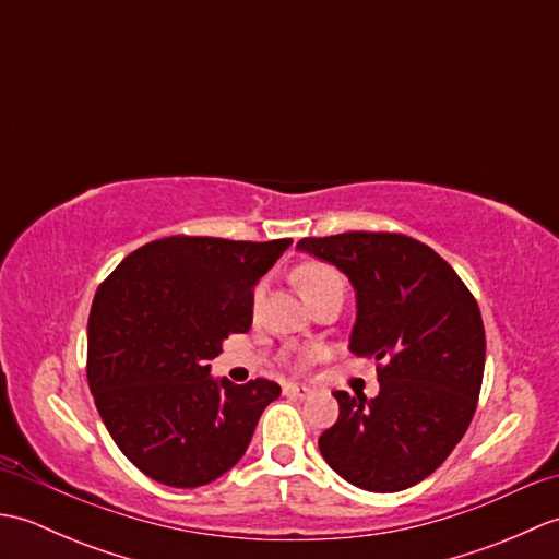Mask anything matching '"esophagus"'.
<instances>
[{
  "instance_id": "1",
  "label": "esophagus",
  "mask_w": 559,
  "mask_h": 559,
  "mask_svg": "<svg viewBox=\"0 0 559 559\" xmlns=\"http://www.w3.org/2000/svg\"><path fill=\"white\" fill-rule=\"evenodd\" d=\"M283 391H286V396H293V399H310L312 396V389L305 386V384H286L283 386Z\"/></svg>"
}]
</instances>
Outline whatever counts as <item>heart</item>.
Masks as SVG:
<instances>
[{
  "label": "heart",
  "instance_id": "1",
  "mask_svg": "<svg viewBox=\"0 0 559 559\" xmlns=\"http://www.w3.org/2000/svg\"><path fill=\"white\" fill-rule=\"evenodd\" d=\"M295 281H298L305 298L319 288L331 286V283H343L338 273L324 264H305L302 269H298V273H295Z\"/></svg>",
  "mask_w": 559,
  "mask_h": 559
}]
</instances>
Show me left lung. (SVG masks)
Instances as JSON below:
<instances>
[{"label":"left lung","instance_id":"1","mask_svg":"<svg viewBox=\"0 0 559 559\" xmlns=\"http://www.w3.org/2000/svg\"><path fill=\"white\" fill-rule=\"evenodd\" d=\"M298 252L350 281L348 348L382 362L374 399L334 391L338 420L319 451L355 488L406 490L442 466L476 413L485 370L478 302L435 249L406 235L305 237Z\"/></svg>","mask_w":559,"mask_h":559}]
</instances>
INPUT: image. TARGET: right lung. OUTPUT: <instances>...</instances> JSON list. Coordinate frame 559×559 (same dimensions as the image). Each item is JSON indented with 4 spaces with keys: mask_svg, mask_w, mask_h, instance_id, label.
I'll use <instances>...</instances> for the list:
<instances>
[{
    "mask_svg": "<svg viewBox=\"0 0 559 559\" xmlns=\"http://www.w3.org/2000/svg\"><path fill=\"white\" fill-rule=\"evenodd\" d=\"M293 240L163 237L129 254L93 298L88 384L115 444L170 488L228 473L281 386L233 384L209 360L252 326L254 288Z\"/></svg>",
    "mask_w": 559,
    "mask_h": 559,
    "instance_id": "add662e5",
    "label": "right lung"
}]
</instances>
